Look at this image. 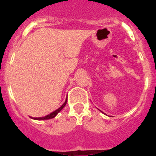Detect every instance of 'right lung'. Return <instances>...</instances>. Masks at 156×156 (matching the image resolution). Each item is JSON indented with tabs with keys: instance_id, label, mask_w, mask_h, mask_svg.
<instances>
[{
	"instance_id": "add662e5",
	"label": "right lung",
	"mask_w": 156,
	"mask_h": 156,
	"mask_svg": "<svg viewBox=\"0 0 156 156\" xmlns=\"http://www.w3.org/2000/svg\"><path fill=\"white\" fill-rule=\"evenodd\" d=\"M66 103H67V99H66V102L64 103V104H62V105H61V106L60 107V108H59L58 109H56V111H54L53 112H52V113H50L49 115H48V116H44V117H36V118H33V119H35V120H48V119L53 118V117H55V116H56V115H57V113H58L59 112L61 111V109L63 108L64 107L66 106Z\"/></svg>"
}]
</instances>
